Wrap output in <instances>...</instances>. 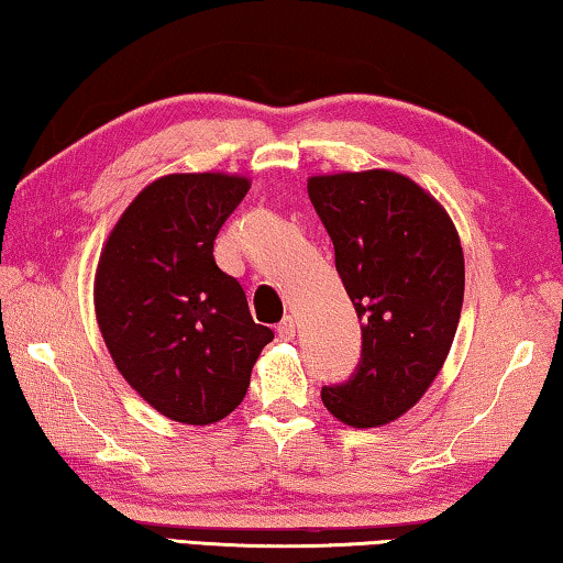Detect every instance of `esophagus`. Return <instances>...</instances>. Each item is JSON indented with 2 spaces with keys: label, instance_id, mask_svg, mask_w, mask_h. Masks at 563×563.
<instances>
[{
  "label": "esophagus",
  "instance_id": "1",
  "mask_svg": "<svg viewBox=\"0 0 563 563\" xmlns=\"http://www.w3.org/2000/svg\"><path fill=\"white\" fill-rule=\"evenodd\" d=\"M275 332H278L280 340H292V338H295V322H292V318L285 316V318L278 322V328H275Z\"/></svg>",
  "mask_w": 563,
  "mask_h": 563
}]
</instances>
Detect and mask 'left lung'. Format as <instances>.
Wrapping results in <instances>:
<instances>
[{
	"label": "left lung",
	"mask_w": 563,
	"mask_h": 563,
	"mask_svg": "<svg viewBox=\"0 0 563 563\" xmlns=\"http://www.w3.org/2000/svg\"><path fill=\"white\" fill-rule=\"evenodd\" d=\"M308 196L362 322L357 369L320 397L340 422L383 427L419 402L450 355L464 300L460 235L444 208L395 170L312 176Z\"/></svg>",
	"instance_id": "obj_1"
}]
</instances>
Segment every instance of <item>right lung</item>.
Masks as SVG:
<instances>
[{"label": "right lung", "mask_w": 563, "mask_h": 563, "mask_svg": "<svg viewBox=\"0 0 563 563\" xmlns=\"http://www.w3.org/2000/svg\"><path fill=\"white\" fill-rule=\"evenodd\" d=\"M247 188L243 176H164L133 198L103 243L93 280L103 342L123 379L174 422L231 415L273 340L213 258Z\"/></svg>", "instance_id": "1"}]
</instances>
